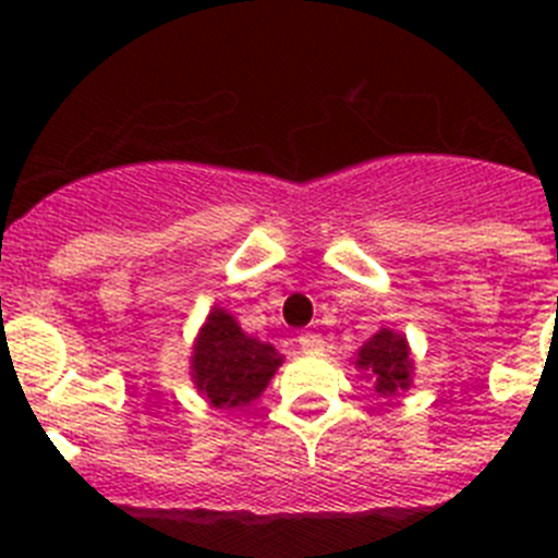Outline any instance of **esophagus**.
<instances>
[{
	"label": "esophagus",
	"mask_w": 558,
	"mask_h": 558,
	"mask_svg": "<svg viewBox=\"0 0 558 558\" xmlns=\"http://www.w3.org/2000/svg\"><path fill=\"white\" fill-rule=\"evenodd\" d=\"M299 349H302V352H322L324 338H322V335H315V332L299 335Z\"/></svg>",
	"instance_id": "esophagus-1"
}]
</instances>
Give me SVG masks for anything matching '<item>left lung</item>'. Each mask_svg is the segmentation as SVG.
Listing matches in <instances>:
<instances>
[{
  "label": "left lung",
  "instance_id": "obj_1",
  "mask_svg": "<svg viewBox=\"0 0 558 558\" xmlns=\"http://www.w3.org/2000/svg\"><path fill=\"white\" fill-rule=\"evenodd\" d=\"M357 366L368 368L377 379V391L383 397H393L397 391L411 386L413 363L408 357V343L402 335L391 329H379L368 343H363L357 354Z\"/></svg>",
  "mask_w": 558,
  "mask_h": 558
}]
</instances>
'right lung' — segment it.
I'll return each instance as SVG.
<instances>
[{
	"mask_svg": "<svg viewBox=\"0 0 558 558\" xmlns=\"http://www.w3.org/2000/svg\"><path fill=\"white\" fill-rule=\"evenodd\" d=\"M279 363L270 343L248 338L226 310H211L195 343L192 377L215 408H240L265 391Z\"/></svg>",
	"mask_w": 558,
	"mask_h": 558,
	"instance_id": "obj_1",
	"label": "right lung"
}]
</instances>
